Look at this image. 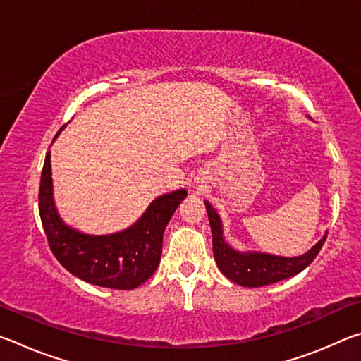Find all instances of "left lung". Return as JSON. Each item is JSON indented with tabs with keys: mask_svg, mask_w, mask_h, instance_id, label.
<instances>
[{
	"mask_svg": "<svg viewBox=\"0 0 361 361\" xmlns=\"http://www.w3.org/2000/svg\"><path fill=\"white\" fill-rule=\"evenodd\" d=\"M205 209L209 213L213 237V255H215L218 269L234 283L248 286V288H258V286L271 285L296 276L315 259V256L319 255L326 240L325 234L307 253L295 256V258L258 252H237L224 240L221 219L207 200Z\"/></svg>",
	"mask_w": 361,
	"mask_h": 361,
	"instance_id": "left-lung-1",
	"label": "left lung"
}]
</instances>
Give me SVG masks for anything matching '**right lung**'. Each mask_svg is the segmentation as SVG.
<instances>
[{"label":"right lung","instance_id":"add662e5","mask_svg":"<svg viewBox=\"0 0 361 361\" xmlns=\"http://www.w3.org/2000/svg\"><path fill=\"white\" fill-rule=\"evenodd\" d=\"M186 194V189H178L159 195L138 221L124 231L108 235L84 234L66 226L57 213L52 195L51 151H47L39 185V216L49 247L66 271L97 286L133 290L157 269L164 231Z\"/></svg>","mask_w":361,"mask_h":361}]
</instances>
